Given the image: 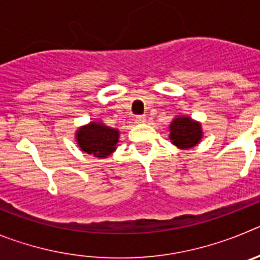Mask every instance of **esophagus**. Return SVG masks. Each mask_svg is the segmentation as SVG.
<instances>
[{
    "instance_id": "esophagus-1",
    "label": "esophagus",
    "mask_w": 260,
    "mask_h": 260,
    "mask_svg": "<svg viewBox=\"0 0 260 260\" xmlns=\"http://www.w3.org/2000/svg\"><path fill=\"white\" fill-rule=\"evenodd\" d=\"M134 121H135V123H144V122H146V117H144V116H135Z\"/></svg>"
}]
</instances>
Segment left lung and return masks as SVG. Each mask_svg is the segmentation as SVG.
<instances>
[{"mask_svg":"<svg viewBox=\"0 0 260 260\" xmlns=\"http://www.w3.org/2000/svg\"><path fill=\"white\" fill-rule=\"evenodd\" d=\"M169 130H171L169 139L181 150L192 148L201 142L203 137L201 123L186 116L176 117L171 122Z\"/></svg>","mask_w":260,"mask_h":260,"instance_id":"1","label":"left lung"}]
</instances>
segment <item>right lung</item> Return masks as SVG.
I'll use <instances>...</instances> for the list:
<instances>
[{
  "label": "right lung",
  "mask_w": 260,
  "mask_h": 260,
  "mask_svg": "<svg viewBox=\"0 0 260 260\" xmlns=\"http://www.w3.org/2000/svg\"><path fill=\"white\" fill-rule=\"evenodd\" d=\"M119 132L102 122H89L77 130L75 139L83 152L105 158L116 151Z\"/></svg>",
  "instance_id": "add662e5"
}]
</instances>
